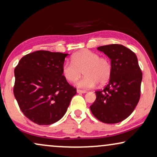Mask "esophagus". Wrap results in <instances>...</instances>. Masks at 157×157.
<instances>
[{"instance_id":"1","label":"esophagus","mask_w":157,"mask_h":157,"mask_svg":"<svg viewBox=\"0 0 157 157\" xmlns=\"http://www.w3.org/2000/svg\"><path fill=\"white\" fill-rule=\"evenodd\" d=\"M77 92L78 93H87V91L86 90H79V89H77Z\"/></svg>"}]
</instances>
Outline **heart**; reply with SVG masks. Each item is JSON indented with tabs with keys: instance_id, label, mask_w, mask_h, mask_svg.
I'll return each instance as SVG.
<instances>
[{
	"instance_id": "b5f03b06",
	"label": "heart",
	"mask_w": 157,
	"mask_h": 157,
	"mask_svg": "<svg viewBox=\"0 0 157 157\" xmlns=\"http://www.w3.org/2000/svg\"><path fill=\"white\" fill-rule=\"evenodd\" d=\"M82 70L85 77L77 82V85L82 88H92L98 82L103 85L109 80L112 64L108 59L99 57L98 53L84 49L73 54L72 63L65 62L61 67L63 76L71 82L80 78Z\"/></svg>"
}]
</instances>
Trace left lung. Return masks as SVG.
I'll return each mask as SVG.
<instances>
[{"label": "left lung", "instance_id": "1", "mask_svg": "<svg viewBox=\"0 0 157 157\" xmlns=\"http://www.w3.org/2000/svg\"><path fill=\"white\" fill-rule=\"evenodd\" d=\"M97 49L110 59L112 74L106 86L96 91L90 111L101 122H120L132 114L139 101L142 72L138 59L122 45H103Z\"/></svg>", "mask_w": 157, "mask_h": 157}]
</instances>
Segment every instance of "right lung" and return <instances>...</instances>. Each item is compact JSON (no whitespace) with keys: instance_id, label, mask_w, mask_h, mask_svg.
Instances as JSON below:
<instances>
[{"instance_id":"add662e5","label":"right lung","mask_w":157,"mask_h":157,"mask_svg":"<svg viewBox=\"0 0 157 157\" xmlns=\"http://www.w3.org/2000/svg\"><path fill=\"white\" fill-rule=\"evenodd\" d=\"M67 55L35 51L22 57L14 69L13 94L19 108L29 120L40 125L61 120L77 93L61 72Z\"/></svg>"}]
</instances>
